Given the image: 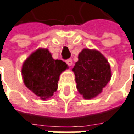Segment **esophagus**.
<instances>
[{"label": "esophagus", "instance_id": "1", "mask_svg": "<svg viewBox=\"0 0 134 134\" xmlns=\"http://www.w3.org/2000/svg\"><path fill=\"white\" fill-rule=\"evenodd\" d=\"M66 63L67 64V65L68 66H72V64H73V60H72V59H67V60H66Z\"/></svg>", "mask_w": 134, "mask_h": 134}]
</instances>
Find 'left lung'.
<instances>
[{"label":"left lung","mask_w":134,"mask_h":134,"mask_svg":"<svg viewBox=\"0 0 134 134\" xmlns=\"http://www.w3.org/2000/svg\"><path fill=\"white\" fill-rule=\"evenodd\" d=\"M77 88L84 99L89 100L100 94L111 78L110 66L100 52L83 49L73 68Z\"/></svg>","instance_id":"obj_1"}]
</instances>
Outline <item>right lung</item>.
<instances>
[{"mask_svg":"<svg viewBox=\"0 0 134 134\" xmlns=\"http://www.w3.org/2000/svg\"><path fill=\"white\" fill-rule=\"evenodd\" d=\"M67 68L65 62L53 59L47 49L40 48L24 62L22 77L25 86L45 100L57 90L60 75Z\"/></svg>","mask_w":134,"mask_h":134,"instance_id":"1","label":"right lung"}]
</instances>
